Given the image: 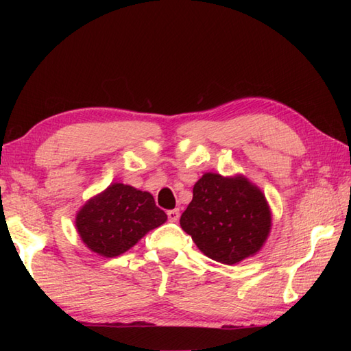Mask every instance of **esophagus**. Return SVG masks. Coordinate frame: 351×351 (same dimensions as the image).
<instances>
[{
	"instance_id": "obj_1",
	"label": "esophagus",
	"mask_w": 351,
	"mask_h": 351,
	"mask_svg": "<svg viewBox=\"0 0 351 351\" xmlns=\"http://www.w3.org/2000/svg\"><path fill=\"white\" fill-rule=\"evenodd\" d=\"M167 217H169L170 221H178V220H180V210L167 211Z\"/></svg>"
}]
</instances>
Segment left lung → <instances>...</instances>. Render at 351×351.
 I'll return each mask as SVG.
<instances>
[{
    "mask_svg": "<svg viewBox=\"0 0 351 351\" xmlns=\"http://www.w3.org/2000/svg\"><path fill=\"white\" fill-rule=\"evenodd\" d=\"M180 223L204 255L234 265L263 249L271 230V210L263 190L244 175L206 171L193 187Z\"/></svg>",
    "mask_w": 351,
    "mask_h": 351,
    "instance_id": "8db88e82",
    "label": "left lung"
}]
</instances>
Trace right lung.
Here are the masks:
<instances>
[{
  "instance_id": "right-lung-1",
  "label": "right lung",
  "mask_w": 351,
  "mask_h": 351,
  "mask_svg": "<svg viewBox=\"0 0 351 351\" xmlns=\"http://www.w3.org/2000/svg\"><path fill=\"white\" fill-rule=\"evenodd\" d=\"M166 220L167 214L155 205L151 193L113 182L80 208L75 229L86 247L104 258H114Z\"/></svg>"
}]
</instances>
